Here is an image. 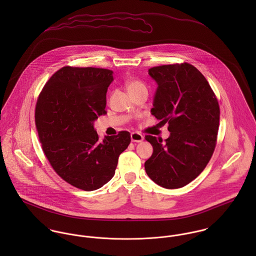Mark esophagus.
<instances>
[{"mask_svg":"<svg viewBox=\"0 0 256 256\" xmlns=\"http://www.w3.org/2000/svg\"><path fill=\"white\" fill-rule=\"evenodd\" d=\"M144 140V136L138 132H133L131 133V141L135 143H140Z\"/></svg>","mask_w":256,"mask_h":256,"instance_id":"obj_1","label":"esophagus"}]
</instances>
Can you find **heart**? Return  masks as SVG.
I'll list each match as a JSON object with an SVG mask.
<instances>
[{
	"label": "heart",
	"instance_id": "1",
	"mask_svg": "<svg viewBox=\"0 0 256 256\" xmlns=\"http://www.w3.org/2000/svg\"><path fill=\"white\" fill-rule=\"evenodd\" d=\"M126 88H127L128 92H129L131 90H137V88H145V84L139 80H129L126 82Z\"/></svg>",
	"mask_w": 256,
	"mask_h": 256
}]
</instances>
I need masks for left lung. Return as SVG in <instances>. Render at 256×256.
I'll return each instance as SVG.
<instances>
[{
  "label": "left lung",
  "mask_w": 256,
  "mask_h": 256,
  "mask_svg": "<svg viewBox=\"0 0 256 256\" xmlns=\"http://www.w3.org/2000/svg\"><path fill=\"white\" fill-rule=\"evenodd\" d=\"M148 74L158 86L150 112L168 124L170 136L164 141L145 136L154 148L145 170L160 186L180 188L194 180L213 156L219 102L206 78L189 63L152 67Z\"/></svg>",
  "instance_id": "8db88e82"
}]
</instances>
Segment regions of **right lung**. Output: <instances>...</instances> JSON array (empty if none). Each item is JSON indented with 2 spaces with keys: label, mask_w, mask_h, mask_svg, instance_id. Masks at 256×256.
Returning <instances> with one entry per match:
<instances>
[{
  "label": "right lung",
  "mask_w": 256,
  "mask_h": 256,
  "mask_svg": "<svg viewBox=\"0 0 256 256\" xmlns=\"http://www.w3.org/2000/svg\"><path fill=\"white\" fill-rule=\"evenodd\" d=\"M112 80L108 69L66 66L52 74L37 98L36 126L44 154L63 180L84 191L110 182L131 142L128 131L100 142L94 127L106 113Z\"/></svg>",
  "instance_id": "add662e5"
}]
</instances>
